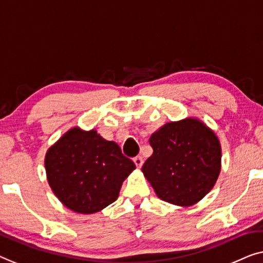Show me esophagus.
<instances>
[{"label":"esophagus","mask_w":263,"mask_h":263,"mask_svg":"<svg viewBox=\"0 0 263 263\" xmlns=\"http://www.w3.org/2000/svg\"><path fill=\"white\" fill-rule=\"evenodd\" d=\"M133 161H134V163L136 165V167H138V168H140V167L143 165V159L141 157H135L134 159H133Z\"/></svg>","instance_id":"esophagus-1"}]
</instances>
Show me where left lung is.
I'll return each instance as SVG.
<instances>
[{
  "instance_id": "8db88e82",
  "label": "left lung",
  "mask_w": 263,
  "mask_h": 263,
  "mask_svg": "<svg viewBox=\"0 0 263 263\" xmlns=\"http://www.w3.org/2000/svg\"><path fill=\"white\" fill-rule=\"evenodd\" d=\"M153 154L142 173L161 200L187 208L211 191L220 173L222 147L197 117L163 124L151 135Z\"/></svg>"
}]
</instances>
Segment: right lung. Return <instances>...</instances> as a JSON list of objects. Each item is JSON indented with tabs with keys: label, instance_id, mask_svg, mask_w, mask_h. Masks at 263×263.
I'll use <instances>...</instances> for the list:
<instances>
[{
	"label": "right lung",
	"instance_id": "1",
	"mask_svg": "<svg viewBox=\"0 0 263 263\" xmlns=\"http://www.w3.org/2000/svg\"><path fill=\"white\" fill-rule=\"evenodd\" d=\"M45 168L49 187L63 205L91 215L117 199L124 179L136 167L116 142L96 129L76 125L48 148Z\"/></svg>",
	"mask_w": 263,
	"mask_h": 263
}]
</instances>
